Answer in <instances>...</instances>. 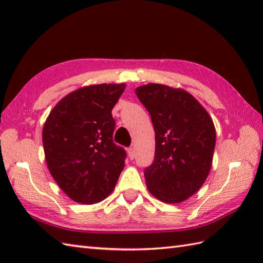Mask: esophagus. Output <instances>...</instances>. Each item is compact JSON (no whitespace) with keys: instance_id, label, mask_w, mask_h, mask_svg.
<instances>
[{"instance_id":"obj_1","label":"esophagus","mask_w":263,"mask_h":263,"mask_svg":"<svg viewBox=\"0 0 263 263\" xmlns=\"http://www.w3.org/2000/svg\"><path fill=\"white\" fill-rule=\"evenodd\" d=\"M127 154H128V157H130V159H133V158H135V156H136V154H135V149H133L132 147L127 149Z\"/></svg>"}]
</instances>
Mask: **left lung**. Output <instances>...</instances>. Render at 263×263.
<instances>
[{
  "label": "left lung",
  "instance_id": "1",
  "mask_svg": "<svg viewBox=\"0 0 263 263\" xmlns=\"http://www.w3.org/2000/svg\"><path fill=\"white\" fill-rule=\"evenodd\" d=\"M136 93L152 117L155 157L144 168L153 195L178 203L202 186L216 144L211 117L192 95L159 83L138 87Z\"/></svg>",
  "mask_w": 263,
  "mask_h": 263
}]
</instances>
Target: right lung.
I'll return each mask as SVG.
<instances>
[{"mask_svg": "<svg viewBox=\"0 0 263 263\" xmlns=\"http://www.w3.org/2000/svg\"><path fill=\"white\" fill-rule=\"evenodd\" d=\"M124 83L89 86L71 92L49 113L43 128L47 167L76 202L92 204L113 191L126 152L113 141L111 109Z\"/></svg>", "mask_w": 263, "mask_h": 263, "instance_id": "obj_1", "label": "right lung"}]
</instances>
